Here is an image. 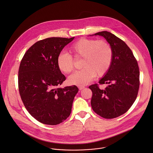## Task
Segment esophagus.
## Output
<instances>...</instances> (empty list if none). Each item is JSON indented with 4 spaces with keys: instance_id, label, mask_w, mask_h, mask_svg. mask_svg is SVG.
Listing matches in <instances>:
<instances>
[{
    "instance_id": "obj_1",
    "label": "esophagus",
    "mask_w": 153,
    "mask_h": 153,
    "mask_svg": "<svg viewBox=\"0 0 153 153\" xmlns=\"http://www.w3.org/2000/svg\"><path fill=\"white\" fill-rule=\"evenodd\" d=\"M78 88H79V90H82L83 89L85 88V87H84V86H78Z\"/></svg>"
}]
</instances>
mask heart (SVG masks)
I'll use <instances>...</instances> for the list:
<instances>
[{"label":"heart","mask_w":153,"mask_h":153,"mask_svg":"<svg viewBox=\"0 0 153 153\" xmlns=\"http://www.w3.org/2000/svg\"><path fill=\"white\" fill-rule=\"evenodd\" d=\"M75 59L82 58V70L75 72L68 78L71 85L85 86L97 76L105 75L111 65L113 51L110 44L105 40L81 39L70 48ZM57 66L61 72L68 74L74 68L72 56L61 53L57 57Z\"/></svg>","instance_id":"b5f03b06"}]
</instances>
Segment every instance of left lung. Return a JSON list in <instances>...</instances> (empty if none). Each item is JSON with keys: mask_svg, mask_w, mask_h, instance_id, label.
<instances>
[{"mask_svg": "<svg viewBox=\"0 0 153 153\" xmlns=\"http://www.w3.org/2000/svg\"><path fill=\"white\" fill-rule=\"evenodd\" d=\"M100 36L112 48L111 65L100 85L109 84L100 89L98 84L89 86L92 92L93 111L105 119H113L125 113L134 102L139 91L140 71L137 60L125 42L111 33L103 31L92 36Z\"/></svg>", "mask_w": 153, "mask_h": 153, "instance_id": "1", "label": "left lung"}]
</instances>
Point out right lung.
Segmentation results:
<instances>
[{"mask_svg":"<svg viewBox=\"0 0 153 153\" xmlns=\"http://www.w3.org/2000/svg\"><path fill=\"white\" fill-rule=\"evenodd\" d=\"M74 39L51 37L36 42L21 61L18 75L20 97L28 113L43 124L58 125L71 114L78 88L75 85L59 87L66 78L56 60Z\"/></svg>","mask_w":153,"mask_h":153,"instance_id":"right-lung-1","label":"right lung"}]
</instances>
